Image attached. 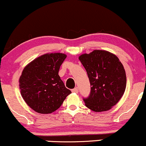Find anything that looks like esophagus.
Instances as JSON below:
<instances>
[{"label":"esophagus","mask_w":146,"mask_h":146,"mask_svg":"<svg viewBox=\"0 0 146 146\" xmlns=\"http://www.w3.org/2000/svg\"><path fill=\"white\" fill-rule=\"evenodd\" d=\"M72 91L73 93H78L79 92V88H78L77 87H76V88H74V89L72 90Z\"/></svg>","instance_id":"esophagus-1"}]
</instances>
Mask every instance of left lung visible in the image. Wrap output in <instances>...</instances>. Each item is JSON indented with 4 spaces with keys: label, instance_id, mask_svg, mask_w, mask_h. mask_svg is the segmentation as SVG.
Returning a JSON list of instances; mask_svg holds the SVG:
<instances>
[{
    "label": "left lung",
    "instance_id": "obj_1",
    "mask_svg": "<svg viewBox=\"0 0 146 146\" xmlns=\"http://www.w3.org/2000/svg\"><path fill=\"white\" fill-rule=\"evenodd\" d=\"M79 59L91 84L90 95L84 98L86 106L94 112L110 110L126 89L127 76L123 64L116 55L102 50L83 54Z\"/></svg>",
    "mask_w": 146,
    "mask_h": 146
}]
</instances>
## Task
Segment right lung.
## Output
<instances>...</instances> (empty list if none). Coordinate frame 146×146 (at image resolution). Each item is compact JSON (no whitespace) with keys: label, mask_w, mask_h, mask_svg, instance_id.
Masks as SVG:
<instances>
[{"label":"right lung","mask_w":146,"mask_h":146,"mask_svg":"<svg viewBox=\"0 0 146 146\" xmlns=\"http://www.w3.org/2000/svg\"><path fill=\"white\" fill-rule=\"evenodd\" d=\"M66 58L65 54L60 52L47 53L36 58L24 68L19 80L21 95L35 112L52 113L72 93L58 74Z\"/></svg>","instance_id":"right-lung-1"}]
</instances>
